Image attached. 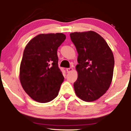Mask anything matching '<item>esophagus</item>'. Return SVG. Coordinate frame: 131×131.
<instances>
[{
	"mask_svg": "<svg viewBox=\"0 0 131 131\" xmlns=\"http://www.w3.org/2000/svg\"><path fill=\"white\" fill-rule=\"evenodd\" d=\"M66 71H67V73H70L73 71V68H68V69H66Z\"/></svg>",
	"mask_w": 131,
	"mask_h": 131,
	"instance_id": "1",
	"label": "esophagus"
}]
</instances>
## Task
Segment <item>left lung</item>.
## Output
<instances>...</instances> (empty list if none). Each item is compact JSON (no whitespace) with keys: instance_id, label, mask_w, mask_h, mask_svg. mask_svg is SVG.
I'll return each mask as SVG.
<instances>
[{"instance_id":"1","label":"left lung","mask_w":131,"mask_h":131,"mask_svg":"<svg viewBox=\"0 0 131 131\" xmlns=\"http://www.w3.org/2000/svg\"><path fill=\"white\" fill-rule=\"evenodd\" d=\"M70 36L78 53L75 94L84 101H95L112 83L114 64L112 51L103 37L94 31L74 32Z\"/></svg>"}]
</instances>
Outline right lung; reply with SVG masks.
<instances>
[{
	"label": "right lung",
	"mask_w": 131,
	"mask_h": 131,
	"mask_svg": "<svg viewBox=\"0 0 131 131\" xmlns=\"http://www.w3.org/2000/svg\"><path fill=\"white\" fill-rule=\"evenodd\" d=\"M66 38L61 33L40 34L25 48L19 80L25 92L36 101L48 103L58 95L64 78L58 67L57 49Z\"/></svg>",
	"instance_id": "1"
}]
</instances>
